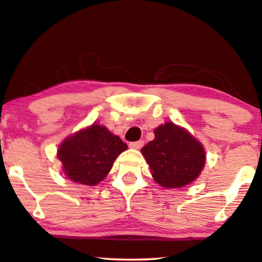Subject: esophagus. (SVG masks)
Instances as JSON below:
<instances>
[{"label":"esophagus","mask_w":262,"mask_h":262,"mask_svg":"<svg viewBox=\"0 0 262 262\" xmlns=\"http://www.w3.org/2000/svg\"><path fill=\"white\" fill-rule=\"evenodd\" d=\"M142 146H143L142 140H139V141H135V142H130L129 143V147H130V148H133V149H140Z\"/></svg>","instance_id":"esophagus-1"}]
</instances>
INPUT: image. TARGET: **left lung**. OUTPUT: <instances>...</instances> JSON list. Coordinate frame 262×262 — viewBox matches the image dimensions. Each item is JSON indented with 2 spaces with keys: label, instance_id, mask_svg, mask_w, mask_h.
<instances>
[{
  "label": "left lung",
  "instance_id": "left-lung-1",
  "mask_svg": "<svg viewBox=\"0 0 262 262\" xmlns=\"http://www.w3.org/2000/svg\"><path fill=\"white\" fill-rule=\"evenodd\" d=\"M153 179L166 189L194 182L206 161L204 147L185 128L166 122L154 129V140L141 149Z\"/></svg>",
  "mask_w": 262,
  "mask_h": 262
}]
</instances>
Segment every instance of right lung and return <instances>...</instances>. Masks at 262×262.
Instances as JSON below:
<instances>
[{"label":"right lung","instance_id":"1","mask_svg":"<svg viewBox=\"0 0 262 262\" xmlns=\"http://www.w3.org/2000/svg\"><path fill=\"white\" fill-rule=\"evenodd\" d=\"M127 148L120 136L93 123L62 140L57 157L70 180L94 186L105 178L116 158Z\"/></svg>","mask_w":262,"mask_h":262}]
</instances>
